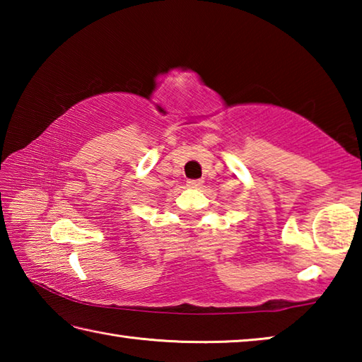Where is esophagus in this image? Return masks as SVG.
Listing matches in <instances>:
<instances>
[{"label": "esophagus", "instance_id": "34e87169", "mask_svg": "<svg viewBox=\"0 0 362 362\" xmlns=\"http://www.w3.org/2000/svg\"><path fill=\"white\" fill-rule=\"evenodd\" d=\"M201 183H203V180H188L187 187L188 188H198V187H201Z\"/></svg>", "mask_w": 362, "mask_h": 362}]
</instances>
